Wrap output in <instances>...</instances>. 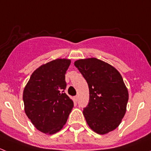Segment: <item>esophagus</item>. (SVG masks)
I'll return each instance as SVG.
<instances>
[{
	"label": "esophagus",
	"mask_w": 151,
	"mask_h": 151,
	"mask_svg": "<svg viewBox=\"0 0 151 151\" xmlns=\"http://www.w3.org/2000/svg\"><path fill=\"white\" fill-rule=\"evenodd\" d=\"M74 101H77V100H78V96H74Z\"/></svg>",
	"instance_id": "obj_1"
}]
</instances>
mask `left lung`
<instances>
[{"mask_svg":"<svg viewBox=\"0 0 151 151\" xmlns=\"http://www.w3.org/2000/svg\"><path fill=\"white\" fill-rule=\"evenodd\" d=\"M74 66L89 88V102L83 109L87 123L99 134L112 132L121 123L129 100L121 74L113 66L95 58L78 60Z\"/></svg>","mask_w":151,"mask_h":151,"instance_id":"obj_1","label":"left lung"}]
</instances>
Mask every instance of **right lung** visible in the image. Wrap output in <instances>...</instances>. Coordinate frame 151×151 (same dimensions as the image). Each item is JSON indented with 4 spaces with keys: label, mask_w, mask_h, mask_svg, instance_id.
<instances>
[{
    "label": "right lung",
    "mask_w": 151,
    "mask_h": 151,
    "mask_svg": "<svg viewBox=\"0 0 151 151\" xmlns=\"http://www.w3.org/2000/svg\"><path fill=\"white\" fill-rule=\"evenodd\" d=\"M71 63L56 59L35 70L23 91L25 112L40 132L52 134L66 124L74 106L64 92L65 74Z\"/></svg>",
    "instance_id": "obj_1"
}]
</instances>
